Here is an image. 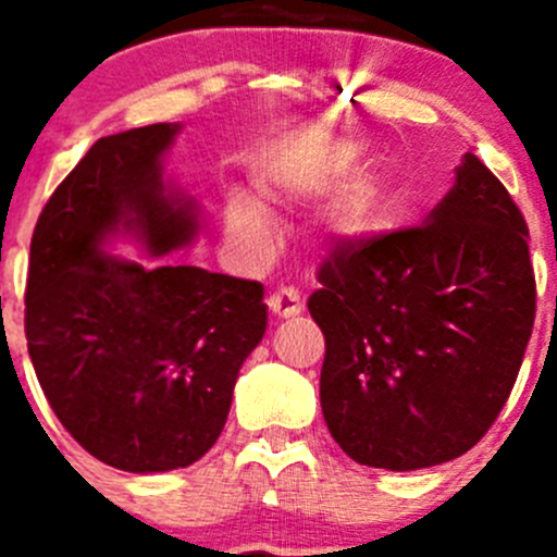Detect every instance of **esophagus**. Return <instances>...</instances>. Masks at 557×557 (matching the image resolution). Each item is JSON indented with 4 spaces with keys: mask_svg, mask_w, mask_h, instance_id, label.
<instances>
[{
    "mask_svg": "<svg viewBox=\"0 0 557 557\" xmlns=\"http://www.w3.org/2000/svg\"><path fill=\"white\" fill-rule=\"evenodd\" d=\"M268 307L275 318H295V314H301L304 301H301V295H298V289L282 287V289H275V293H270Z\"/></svg>",
    "mask_w": 557,
    "mask_h": 557,
    "instance_id": "1",
    "label": "esophagus"
}]
</instances>
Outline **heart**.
<instances>
[{
    "label": "heart",
    "instance_id": "heart-1",
    "mask_svg": "<svg viewBox=\"0 0 557 557\" xmlns=\"http://www.w3.org/2000/svg\"><path fill=\"white\" fill-rule=\"evenodd\" d=\"M357 159L359 145H354V141H326V145L314 147L307 156L284 166L282 175L270 181L264 191L275 200L318 198V195H326L332 186L346 178L354 164H357ZM373 209H376V191H373L371 181L354 178L334 191L323 220H326L329 231L334 236H359L371 225ZM225 223H228V234L234 236L236 243L248 245V248H259L264 243V236H268V214H264L262 206L245 198V195H234L228 200Z\"/></svg>",
    "mask_w": 557,
    "mask_h": 557
}]
</instances>
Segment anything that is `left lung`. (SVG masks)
Returning <instances> with one entry per match:
<instances>
[{
    "instance_id": "left-lung-1",
    "label": "left lung",
    "mask_w": 557,
    "mask_h": 557,
    "mask_svg": "<svg viewBox=\"0 0 557 557\" xmlns=\"http://www.w3.org/2000/svg\"><path fill=\"white\" fill-rule=\"evenodd\" d=\"M528 223L466 152L426 225L334 245L309 314L321 407L351 460L416 471L466 455L508 401L535 321Z\"/></svg>"
}]
</instances>
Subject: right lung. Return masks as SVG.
<instances>
[{
    "label": "right lung",
    "mask_w": 557,
    "mask_h": 557,
    "mask_svg": "<svg viewBox=\"0 0 557 557\" xmlns=\"http://www.w3.org/2000/svg\"><path fill=\"white\" fill-rule=\"evenodd\" d=\"M175 133L159 122L95 141L29 243L24 334L38 385L88 455L131 474L184 469L214 446L268 329L259 282L102 250L131 234L164 256L198 234L195 203L161 178Z\"/></svg>",
    "instance_id": "right-lung-1"
}]
</instances>
